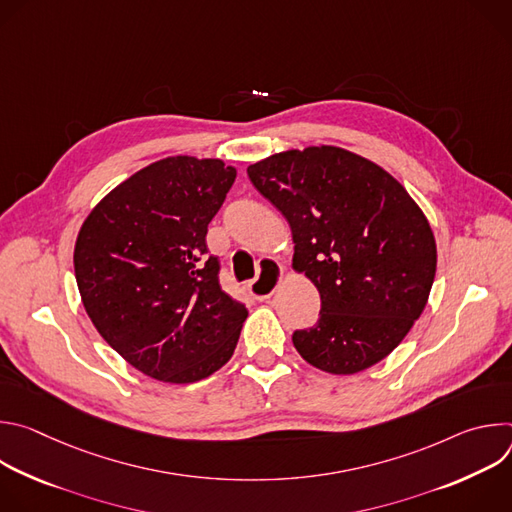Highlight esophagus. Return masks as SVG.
Instances as JSON below:
<instances>
[{
	"mask_svg": "<svg viewBox=\"0 0 512 512\" xmlns=\"http://www.w3.org/2000/svg\"><path fill=\"white\" fill-rule=\"evenodd\" d=\"M281 279H283L281 263H277L275 259H263L261 261V275L247 285L249 294L255 300H269L275 294V289L279 287Z\"/></svg>",
	"mask_w": 512,
	"mask_h": 512,
	"instance_id": "34e87169",
	"label": "esophagus"
}]
</instances>
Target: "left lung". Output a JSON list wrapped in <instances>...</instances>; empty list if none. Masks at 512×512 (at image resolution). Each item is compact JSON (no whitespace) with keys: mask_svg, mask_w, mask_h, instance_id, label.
<instances>
[{"mask_svg":"<svg viewBox=\"0 0 512 512\" xmlns=\"http://www.w3.org/2000/svg\"><path fill=\"white\" fill-rule=\"evenodd\" d=\"M287 218L294 269L318 287V324L296 350L330 375L389 356L421 316L437 249L423 210L381 166L336 145L273 154L247 168Z\"/></svg>","mask_w":512,"mask_h":512,"instance_id":"left-lung-1","label":"left lung"}]
</instances>
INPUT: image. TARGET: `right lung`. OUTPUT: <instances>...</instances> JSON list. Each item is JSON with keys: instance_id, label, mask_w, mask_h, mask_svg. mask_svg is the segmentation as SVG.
Returning <instances> with one entry per match:
<instances>
[{"instance_id": "1", "label": "right lung", "mask_w": 512, "mask_h": 512, "mask_svg": "<svg viewBox=\"0 0 512 512\" xmlns=\"http://www.w3.org/2000/svg\"><path fill=\"white\" fill-rule=\"evenodd\" d=\"M237 178L223 160L172 156L113 188L75 245L83 306L131 367L164 383H196L229 362L247 308L206 257L208 223Z\"/></svg>"}]
</instances>
